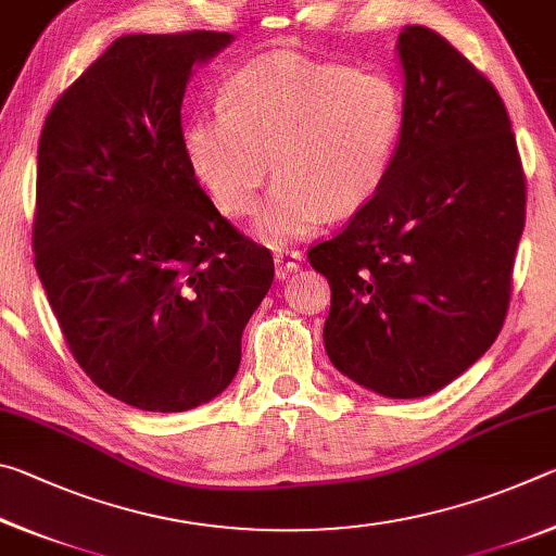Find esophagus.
Wrapping results in <instances>:
<instances>
[{
  "label": "esophagus",
  "mask_w": 556,
  "mask_h": 556,
  "mask_svg": "<svg viewBox=\"0 0 556 556\" xmlns=\"http://www.w3.org/2000/svg\"><path fill=\"white\" fill-rule=\"evenodd\" d=\"M301 265V252L299 250H277L275 252V271L277 279H285L291 271H296Z\"/></svg>",
  "instance_id": "esophagus-1"
}]
</instances>
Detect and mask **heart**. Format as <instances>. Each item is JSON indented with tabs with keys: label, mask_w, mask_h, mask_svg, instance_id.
<instances>
[{
	"label": "heart",
	"mask_w": 556,
	"mask_h": 556,
	"mask_svg": "<svg viewBox=\"0 0 556 556\" xmlns=\"http://www.w3.org/2000/svg\"><path fill=\"white\" fill-rule=\"evenodd\" d=\"M404 129V98L390 75L271 51L223 86V110L186 119L188 166L230 218L252 213L260 186L279 174L252 230L289 242L372 201Z\"/></svg>",
	"instance_id": "heart-1"
}]
</instances>
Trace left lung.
Masks as SVG:
<instances>
[{
    "label": "left lung",
    "mask_w": 556,
    "mask_h": 556,
    "mask_svg": "<svg viewBox=\"0 0 556 556\" xmlns=\"http://www.w3.org/2000/svg\"><path fill=\"white\" fill-rule=\"evenodd\" d=\"M404 129L380 191L308 250L331 285L326 353L345 378L414 400L464 375L501 333L525 228L505 105L444 36L404 26Z\"/></svg>",
    "instance_id": "8db88e82"
}]
</instances>
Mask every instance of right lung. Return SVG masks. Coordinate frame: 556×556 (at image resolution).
<instances>
[{"label": "right lung", "instance_id": "1", "mask_svg": "<svg viewBox=\"0 0 556 556\" xmlns=\"http://www.w3.org/2000/svg\"><path fill=\"white\" fill-rule=\"evenodd\" d=\"M232 39L119 36L41 131L36 271L80 368L137 409L218 397L275 279L269 250L223 218L181 144L193 65Z\"/></svg>", "mask_w": 556, "mask_h": 556}]
</instances>
